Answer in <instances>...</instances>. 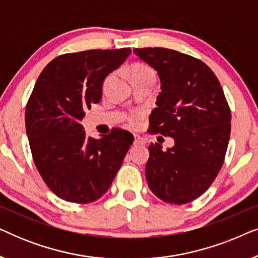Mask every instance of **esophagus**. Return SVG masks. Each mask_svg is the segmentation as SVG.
<instances>
[{
	"instance_id": "esophagus-1",
	"label": "esophagus",
	"mask_w": 258,
	"mask_h": 258,
	"mask_svg": "<svg viewBox=\"0 0 258 258\" xmlns=\"http://www.w3.org/2000/svg\"><path fill=\"white\" fill-rule=\"evenodd\" d=\"M134 144L137 146V144H144V140L139 135H134Z\"/></svg>"
}]
</instances>
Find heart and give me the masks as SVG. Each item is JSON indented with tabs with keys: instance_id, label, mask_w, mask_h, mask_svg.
Returning <instances> with one entry per match:
<instances>
[{
	"instance_id": "b5f03b06",
	"label": "heart",
	"mask_w": 258,
	"mask_h": 258,
	"mask_svg": "<svg viewBox=\"0 0 258 258\" xmlns=\"http://www.w3.org/2000/svg\"><path fill=\"white\" fill-rule=\"evenodd\" d=\"M130 76H132L133 81H154L155 82V80H156V74H155L154 69L148 64H144V63L134 64L130 68ZM141 119H142V114L139 111L133 112L128 117L129 124L133 126L139 125Z\"/></svg>"
}]
</instances>
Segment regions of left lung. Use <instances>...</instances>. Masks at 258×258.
<instances>
[{
  "label": "left lung",
  "instance_id": "left-lung-1",
  "mask_svg": "<svg viewBox=\"0 0 258 258\" xmlns=\"http://www.w3.org/2000/svg\"><path fill=\"white\" fill-rule=\"evenodd\" d=\"M156 70L161 93L149 133L170 136L175 146H149L146 177L151 191L171 204H185L209 189L223 165L231 114L220 81L206 63L167 48L134 49Z\"/></svg>",
  "mask_w": 258,
  "mask_h": 258
}]
</instances>
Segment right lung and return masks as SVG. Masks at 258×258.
<instances>
[{"mask_svg": "<svg viewBox=\"0 0 258 258\" xmlns=\"http://www.w3.org/2000/svg\"><path fill=\"white\" fill-rule=\"evenodd\" d=\"M130 52L94 49L57 56L35 83L26 108L27 135L41 177L59 199L84 204L103 196L133 144L125 130L96 140L81 124L87 109L100 102L105 77Z\"/></svg>", "mask_w": 258, "mask_h": 258, "instance_id": "add662e5", "label": "right lung"}]
</instances>
